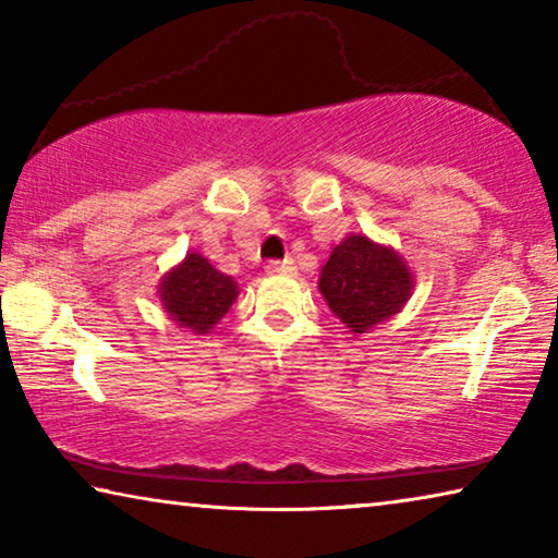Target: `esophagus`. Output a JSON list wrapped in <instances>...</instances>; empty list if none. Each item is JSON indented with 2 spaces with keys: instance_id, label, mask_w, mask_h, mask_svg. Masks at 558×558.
<instances>
[{
  "instance_id": "1",
  "label": "esophagus",
  "mask_w": 558,
  "mask_h": 558,
  "mask_svg": "<svg viewBox=\"0 0 558 558\" xmlns=\"http://www.w3.org/2000/svg\"><path fill=\"white\" fill-rule=\"evenodd\" d=\"M295 260L292 258H282V260H268L266 270L268 272H295Z\"/></svg>"
}]
</instances>
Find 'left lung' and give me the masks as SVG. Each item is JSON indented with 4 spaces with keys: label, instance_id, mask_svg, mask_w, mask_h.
<instances>
[{
    "label": "left lung",
    "instance_id": "obj_1",
    "mask_svg": "<svg viewBox=\"0 0 558 558\" xmlns=\"http://www.w3.org/2000/svg\"><path fill=\"white\" fill-rule=\"evenodd\" d=\"M411 288V270L399 253L356 233L337 245L319 272L329 310L356 335L399 313Z\"/></svg>",
    "mask_w": 558,
    "mask_h": 558
}]
</instances>
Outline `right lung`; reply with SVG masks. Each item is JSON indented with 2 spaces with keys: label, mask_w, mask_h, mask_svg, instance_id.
I'll list each match as a JSON object with an SVG mask.
<instances>
[{
  "label": "right lung",
  "mask_w": 558,
  "mask_h": 558,
  "mask_svg": "<svg viewBox=\"0 0 558 558\" xmlns=\"http://www.w3.org/2000/svg\"><path fill=\"white\" fill-rule=\"evenodd\" d=\"M239 286L231 276L216 270L199 253H189L184 263L162 280L159 298L179 325L206 335L229 313Z\"/></svg>",
  "instance_id": "add662e5"
}]
</instances>
